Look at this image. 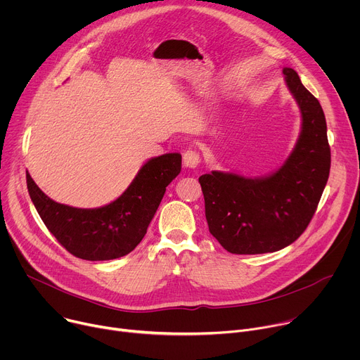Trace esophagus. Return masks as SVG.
I'll return each mask as SVG.
<instances>
[{"instance_id": "1", "label": "esophagus", "mask_w": 360, "mask_h": 360, "mask_svg": "<svg viewBox=\"0 0 360 360\" xmlns=\"http://www.w3.org/2000/svg\"><path fill=\"white\" fill-rule=\"evenodd\" d=\"M182 162H184V167H186V168H196L200 164L199 152L195 149L185 150L182 155Z\"/></svg>"}]
</instances>
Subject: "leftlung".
<instances>
[{
    "label": "left lung",
    "mask_w": 360,
    "mask_h": 360,
    "mask_svg": "<svg viewBox=\"0 0 360 360\" xmlns=\"http://www.w3.org/2000/svg\"><path fill=\"white\" fill-rule=\"evenodd\" d=\"M302 129L285 164L268 176L212 171L199 176L210 232L231 253L276 252L309 225L330 171L323 110L295 70L283 68Z\"/></svg>",
    "instance_id": "8db88e82"
}]
</instances>
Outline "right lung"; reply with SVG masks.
<instances>
[{
  "mask_svg": "<svg viewBox=\"0 0 360 360\" xmlns=\"http://www.w3.org/2000/svg\"><path fill=\"white\" fill-rule=\"evenodd\" d=\"M181 164V153L150 158L120 198L94 210L53 200L30 174L27 186L42 222L70 253L85 261H110L128 255L142 240Z\"/></svg>",
  "mask_w": 360,
  "mask_h": 360,
  "instance_id": "right-lung-1",
  "label": "right lung"
}]
</instances>
